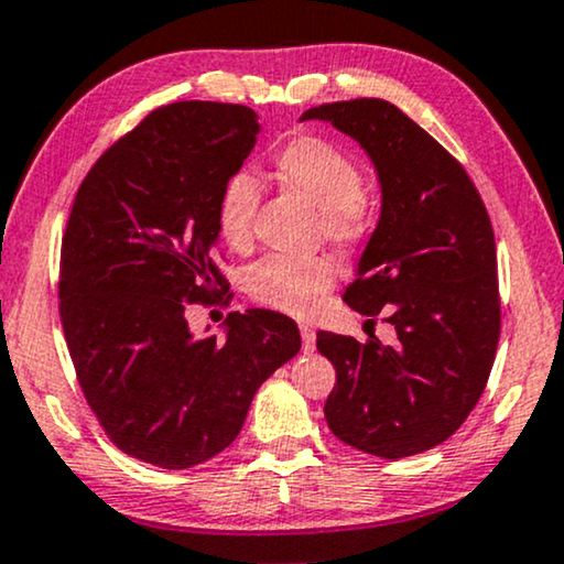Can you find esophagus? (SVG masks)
Instances as JSON below:
<instances>
[{"label":"esophagus","mask_w":564,"mask_h":564,"mask_svg":"<svg viewBox=\"0 0 564 564\" xmlns=\"http://www.w3.org/2000/svg\"><path fill=\"white\" fill-rule=\"evenodd\" d=\"M299 329H302V348L304 352L314 350V345H317V333H314L312 325H299Z\"/></svg>","instance_id":"1"}]
</instances>
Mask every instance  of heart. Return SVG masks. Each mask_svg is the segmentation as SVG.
Segmentation results:
<instances>
[{
	"label": "heart",
	"instance_id": "b5f03b06",
	"mask_svg": "<svg viewBox=\"0 0 564 564\" xmlns=\"http://www.w3.org/2000/svg\"><path fill=\"white\" fill-rule=\"evenodd\" d=\"M273 172L289 191L319 212V229L337 247L356 245L369 227L364 204V172L333 141L302 133L273 154ZM260 185L250 172H235L219 193L216 229L231 250H245L252 239V216ZM335 268L325 258L268 254L247 270V289L258 302L289 314H306L333 286Z\"/></svg>",
	"mask_w": 564,
	"mask_h": 564
}]
</instances>
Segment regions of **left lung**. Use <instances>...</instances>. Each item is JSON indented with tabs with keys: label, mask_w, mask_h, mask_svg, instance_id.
<instances>
[{
	"label": "left lung",
	"mask_w": 564,
	"mask_h": 564,
	"mask_svg": "<svg viewBox=\"0 0 564 564\" xmlns=\"http://www.w3.org/2000/svg\"><path fill=\"white\" fill-rule=\"evenodd\" d=\"M299 120L333 123L373 162L381 212L345 302L364 317L384 312L397 333L394 345L317 335L337 371L327 425L343 444L381 459L423 454L475 410L498 350L490 216L462 164L397 105L360 97Z\"/></svg>",
	"instance_id": "obj_1"
}]
</instances>
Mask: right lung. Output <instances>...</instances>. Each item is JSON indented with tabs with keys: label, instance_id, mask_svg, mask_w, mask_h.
<instances>
[{
	"label": "right lung",
	"instance_id": "obj_1",
	"mask_svg": "<svg viewBox=\"0 0 564 564\" xmlns=\"http://www.w3.org/2000/svg\"><path fill=\"white\" fill-rule=\"evenodd\" d=\"M260 133L258 112L172 102L87 172L62 245V325L82 392L120 452L198 467L242 431L275 369L302 348L286 314L231 312L195 337L183 302L229 289L214 265L216 204ZM208 333V327H206Z\"/></svg>",
	"mask_w": 564,
	"mask_h": 564
}]
</instances>
